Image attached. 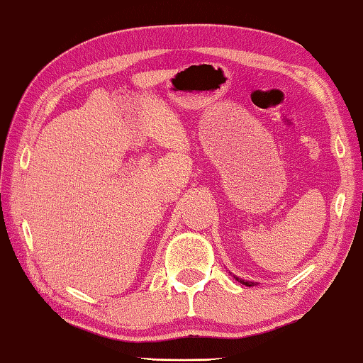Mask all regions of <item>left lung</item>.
<instances>
[{
  "instance_id": "1",
  "label": "left lung",
  "mask_w": 363,
  "mask_h": 363,
  "mask_svg": "<svg viewBox=\"0 0 363 363\" xmlns=\"http://www.w3.org/2000/svg\"><path fill=\"white\" fill-rule=\"evenodd\" d=\"M237 281L240 282V284H243V286H248V287H252V286H255V282H250V281H243V279H240V277H235Z\"/></svg>"
}]
</instances>
